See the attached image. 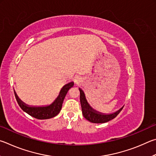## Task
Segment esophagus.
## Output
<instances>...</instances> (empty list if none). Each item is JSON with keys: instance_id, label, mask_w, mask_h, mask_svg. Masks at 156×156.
<instances>
[{"instance_id": "obj_1", "label": "esophagus", "mask_w": 156, "mask_h": 156, "mask_svg": "<svg viewBox=\"0 0 156 156\" xmlns=\"http://www.w3.org/2000/svg\"><path fill=\"white\" fill-rule=\"evenodd\" d=\"M74 81L76 84H80L81 82V77L80 76H75V78H74Z\"/></svg>"}]
</instances>
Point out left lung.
I'll return each instance as SVG.
<instances>
[{
	"instance_id": "8db88e82",
	"label": "left lung",
	"mask_w": 156,
	"mask_h": 156,
	"mask_svg": "<svg viewBox=\"0 0 156 156\" xmlns=\"http://www.w3.org/2000/svg\"><path fill=\"white\" fill-rule=\"evenodd\" d=\"M79 90L80 92V102L83 115L86 120L91 122H93V123H104V122L111 121L116 117L124 107V106H122L119 110L112 114H105L101 113L95 110L89 105L83 91L81 88H79Z\"/></svg>"
}]
</instances>
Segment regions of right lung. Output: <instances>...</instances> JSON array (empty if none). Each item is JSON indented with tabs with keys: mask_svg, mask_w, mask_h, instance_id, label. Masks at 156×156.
Here are the masks:
<instances>
[{
	"mask_svg": "<svg viewBox=\"0 0 156 156\" xmlns=\"http://www.w3.org/2000/svg\"><path fill=\"white\" fill-rule=\"evenodd\" d=\"M74 86V82H70L63 87L60 90L58 97L51 104L46 106H30L27 105L19 99L17 94L14 91L15 97L19 106L24 112L29 115L37 119H48L57 116L62 109V103L68 91Z\"/></svg>",
	"mask_w": 156,
	"mask_h": 156,
	"instance_id": "obj_1",
	"label": "right lung"
}]
</instances>
